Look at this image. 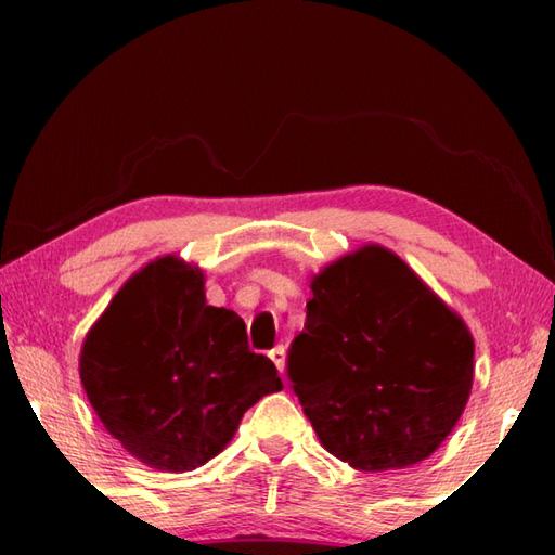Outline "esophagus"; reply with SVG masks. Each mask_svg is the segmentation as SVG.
<instances>
[{
  "mask_svg": "<svg viewBox=\"0 0 555 555\" xmlns=\"http://www.w3.org/2000/svg\"><path fill=\"white\" fill-rule=\"evenodd\" d=\"M269 357H271V362H274L279 367V372H284V367H286V347L276 345L274 350H269Z\"/></svg>",
  "mask_w": 555,
  "mask_h": 555,
  "instance_id": "1",
  "label": "esophagus"
}]
</instances>
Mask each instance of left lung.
Wrapping results in <instances>:
<instances>
[{
  "mask_svg": "<svg viewBox=\"0 0 555 555\" xmlns=\"http://www.w3.org/2000/svg\"><path fill=\"white\" fill-rule=\"evenodd\" d=\"M311 288L286 374L327 453L364 473L426 460L473 387L465 323L384 247L337 259Z\"/></svg>",
  "mask_w": 555,
  "mask_h": 555,
  "instance_id": "left-lung-1",
  "label": "left lung"
}]
</instances>
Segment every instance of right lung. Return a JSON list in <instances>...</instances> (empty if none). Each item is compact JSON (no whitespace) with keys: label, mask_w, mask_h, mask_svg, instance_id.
I'll return each instance as SVG.
<instances>
[{"label":"right lung","mask_w":555,"mask_h":555,"mask_svg":"<svg viewBox=\"0 0 555 555\" xmlns=\"http://www.w3.org/2000/svg\"><path fill=\"white\" fill-rule=\"evenodd\" d=\"M80 379L105 428L168 473L208 463L244 411L279 391L242 318L205 304L203 274L164 257L131 276L88 333Z\"/></svg>","instance_id":"1"}]
</instances>
